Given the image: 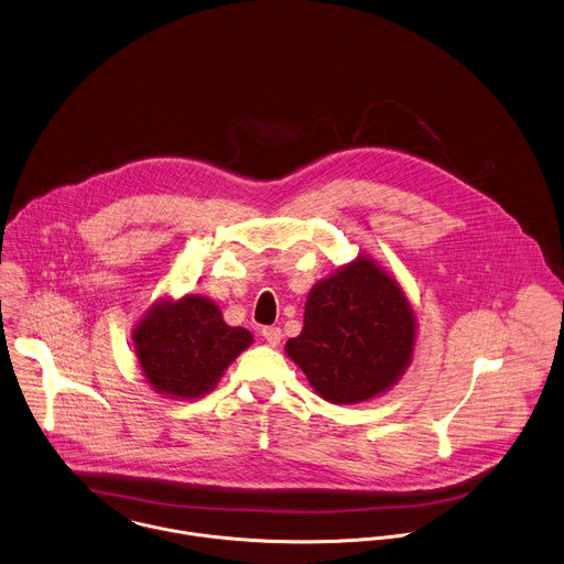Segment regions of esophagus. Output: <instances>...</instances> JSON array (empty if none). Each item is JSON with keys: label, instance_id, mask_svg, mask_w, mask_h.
Segmentation results:
<instances>
[{"label": "esophagus", "instance_id": "1", "mask_svg": "<svg viewBox=\"0 0 564 564\" xmlns=\"http://www.w3.org/2000/svg\"><path fill=\"white\" fill-rule=\"evenodd\" d=\"M261 336H263V339H265L270 346H279V341L283 338V334H281L279 327H263Z\"/></svg>", "mask_w": 564, "mask_h": 564}]
</instances>
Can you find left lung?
<instances>
[{
	"mask_svg": "<svg viewBox=\"0 0 564 564\" xmlns=\"http://www.w3.org/2000/svg\"><path fill=\"white\" fill-rule=\"evenodd\" d=\"M414 310L392 272L359 252L321 279L305 301V325L288 357L325 401L355 405L386 394L412 364Z\"/></svg>",
	"mask_w": 564,
	"mask_h": 564,
	"instance_id": "obj_1",
	"label": "left lung"
}]
</instances>
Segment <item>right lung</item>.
<instances>
[{
	"instance_id": "right-lung-1",
	"label": "right lung",
	"mask_w": 564,
	"mask_h": 564,
	"mask_svg": "<svg viewBox=\"0 0 564 564\" xmlns=\"http://www.w3.org/2000/svg\"><path fill=\"white\" fill-rule=\"evenodd\" d=\"M252 339L248 329L226 325L220 307L200 294L161 296L132 327L145 383L176 401L209 394Z\"/></svg>"
}]
</instances>
